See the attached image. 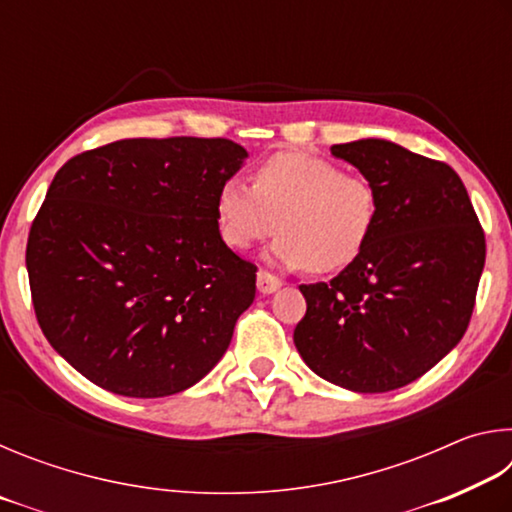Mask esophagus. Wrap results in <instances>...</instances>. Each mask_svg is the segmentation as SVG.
<instances>
[{
    "label": "esophagus",
    "mask_w": 512,
    "mask_h": 512,
    "mask_svg": "<svg viewBox=\"0 0 512 512\" xmlns=\"http://www.w3.org/2000/svg\"><path fill=\"white\" fill-rule=\"evenodd\" d=\"M280 287H282L280 277H275L273 273H268V271H259L257 273V289H259V293H262V296H268V293H275Z\"/></svg>",
    "instance_id": "esophagus-1"
}]
</instances>
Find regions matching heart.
<instances>
[{
    "instance_id": "b5f03b06",
    "label": "heart",
    "mask_w": 512,
    "mask_h": 512,
    "mask_svg": "<svg viewBox=\"0 0 512 512\" xmlns=\"http://www.w3.org/2000/svg\"><path fill=\"white\" fill-rule=\"evenodd\" d=\"M379 219V196L368 178L300 151H280L255 169L253 187L228 180L216 196L225 244L246 250L275 239L271 257L316 273L343 271L366 250Z\"/></svg>"
}]
</instances>
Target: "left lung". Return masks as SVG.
Returning <instances> with one entry per match:
<instances>
[{
  "label": "left lung",
  "mask_w": 512,
  "mask_h": 512,
  "mask_svg": "<svg viewBox=\"0 0 512 512\" xmlns=\"http://www.w3.org/2000/svg\"><path fill=\"white\" fill-rule=\"evenodd\" d=\"M377 189L366 250L329 282L300 284L293 343L307 366L354 393H386L431 370L470 325L485 235L458 173L388 140L334 144Z\"/></svg>",
  "instance_id": "1"
}]
</instances>
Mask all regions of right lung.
<instances>
[{"instance_id":"add662e5","label":"right lung","mask_w":512,"mask_h":512,"mask_svg":"<svg viewBox=\"0 0 512 512\" xmlns=\"http://www.w3.org/2000/svg\"><path fill=\"white\" fill-rule=\"evenodd\" d=\"M248 158L223 137L119 140L67 160L27 244L42 334L92 384L167 397L201 381L253 305L216 196Z\"/></svg>"}]
</instances>
